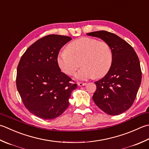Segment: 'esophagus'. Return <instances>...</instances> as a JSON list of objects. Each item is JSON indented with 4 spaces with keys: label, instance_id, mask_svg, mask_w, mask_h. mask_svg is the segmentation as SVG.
Returning a JSON list of instances; mask_svg holds the SVG:
<instances>
[{
    "label": "esophagus",
    "instance_id": "1",
    "mask_svg": "<svg viewBox=\"0 0 149 149\" xmlns=\"http://www.w3.org/2000/svg\"><path fill=\"white\" fill-rule=\"evenodd\" d=\"M86 83H81V82H78L77 83V85L79 86H84L86 85Z\"/></svg>",
    "mask_w": 149,
    "mask_h": 149
}]
</instances>
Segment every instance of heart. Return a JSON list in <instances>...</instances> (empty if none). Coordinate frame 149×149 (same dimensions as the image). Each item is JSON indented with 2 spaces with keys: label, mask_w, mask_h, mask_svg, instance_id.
Listing matches in <instances>:
<instances>
[{
  "label": "heart",
  "mask_w": 149,
  "mask_h": 149,
  "mask_svg": "<svg viewBox=\"0 0 149 149\" xmlns=\"http://www.w3.org/2000/svg\"><path fill=\"white\" fill-rule=\"evenodd\" d=\"M112 61V50L109 44L88 37L72 41L57 57L58 66L68 75H74L81 64L83 67L75 75L79 80L104 76L111 68Z\"/></svg>",
  "instance_id": "b5f03b06"
}]
</instances>
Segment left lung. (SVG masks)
Returning <instances> with one entry per match:
<instances>
[{
    "instance_id": "obj_1",
    "label": "left lung",
    "mask_w": 149,
    "mask_h": 149,
    "mask_svg": "<svg viewBox=\"0 0 149 149\" xmlns=\"http://www.w3.org/2000/svg\"><path fill=\"white\" fill-rule=\"evenodd\" d=\"M86 34L107 42L113 53L110 70L104 77L95 82L96 90L93 100L108 114H120L132 105L141 84L139 58L132 46L117 35L103 30Z\"/></svg>"
}]
</instances>
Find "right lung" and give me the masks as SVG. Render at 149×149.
Returning <instances> with one entry per match:
<instances>
[{
  "mask_svg": "<svg viewBox=\"0 0 149 149\" xmlns=\"http://www.w3.org/2000/svg\"><path fill=\"white\" fill-rule=\"evenodd\" d=\"M71 40L59 35L44 37L26 49L17 66L16 84L23 104L41 119H53L62 114L77 88L57 63L61 48Z\"/></svg>",
  "mask_w": 149,
  "mask_h": 149,
  "instance_id": "add662e5",
  "label": "right lung"
}]
</instances>
